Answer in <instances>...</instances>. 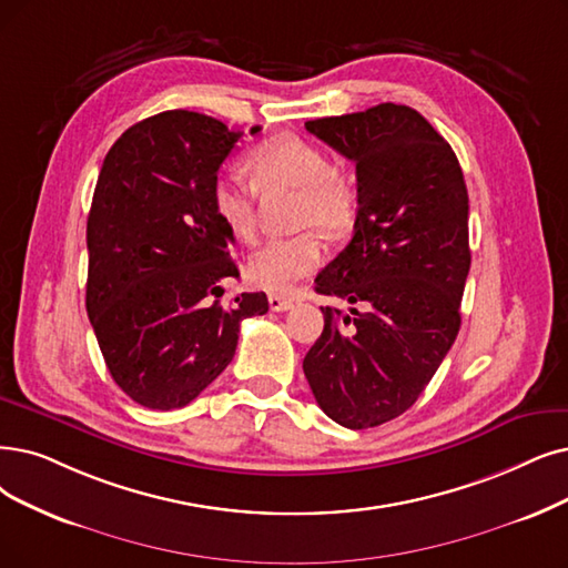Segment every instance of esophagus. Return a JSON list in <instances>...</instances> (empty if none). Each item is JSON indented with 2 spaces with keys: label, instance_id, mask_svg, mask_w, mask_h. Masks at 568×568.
I'll use <instances>...</instances> for the list:
<instances>
[{
  "label": "esophagus",
  "instance_id": "obj_1",
  "mask_svg": "<svg viewBox=\"0 0 568 568\" xmlns=\"http://www.w3.org/2000/svg\"><path fill=\"white\" fill-rule=\"evenodd\" d=\"M272 312H286L293 307V296H284V293H270L267 296Z\"/></svg>",
  "mask_w": 568,
  "mask_h": 568
}]
</instances>
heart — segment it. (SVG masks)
<instances>
[{
    "label": "heart",
    "instance_id": "obj_1",
    "mask_svg": "<svg viewBox=\"0 0 568 568\" xmlns=\"http://www.w3.org/2000/svg\"><path fill=\"white\" fill-rule=\"evenodd\" d=\"M244 170L261 193L298 191L296 221L301 229L343 235L356 216V189L333 168L331 158L298 134H275L244 155ZM231 174H219L212 184V210L225 231L248 240L256 231V195ZM324 261V242L314 231L263 242L248 256L246 275L267 291H288Z\"/></svg>",
    "mask_w": 568,
    "mask_h": 568
}]
</instances>
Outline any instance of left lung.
I'll return each mask as SVG.
<instances>
[{
	"label": "left lung",
	"instance_id": "left-lung-1",
	"mask_svg": "<svg viewBox=\"0 0 568 568\" xmlns=\"http://www.w3.org/2000/svg\"><path fill=\"white\" fill-rule=\"evenodd\" d=\"M356 163L354 237L314 280L343 298L303 361L322 410L345 428L396 419L436 375L462 326L470 270L468 191L455 151L419 111L384 102L307 121Z\"/></svg>",
	"mask_w": 568,
	"mask_h": 568
}]
</instances>
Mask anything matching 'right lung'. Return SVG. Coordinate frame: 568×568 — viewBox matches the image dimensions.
Wrapping results in <instances>:
<instances>
[{"label":"right lung","mask_w":568,"mask_h":568,"mask_svg":"<svg viewBox=\"0 0 568 568\" xmlns=\"http://www.w3.org/2000/svg\"><path fill=\"white\" fill-rule=\"evenodd\" d=\"M240 138L205 113L163 111L128 128L98 176L85 310L113 382L151 410L210 387L235 356L242 320L267 312L265 293L219 301L240 272L212 184Z\"/></svg>","instance_id":"add662e5"}]
</instances>
